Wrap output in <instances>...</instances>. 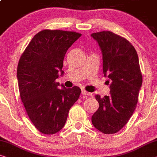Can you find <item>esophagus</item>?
<instances>
[{
  "mask_svg": "<svg viewBox=\"0 0 157 157\" xmlns=\"http://www.w3.org/2000/svg\"><path fill=\"white\" fill-rule=\"evenodd\" d=\"M82 94L85 98H87L88 96H91L92 93H90V92L85 91V90H82Z\"/></svg>",
  "mask_w": 157,
  "mask_h": 157,
  "instance_id": "obj_1",
  "label": "esophagus"
}]
</instances>
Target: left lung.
<instances>
[{"label": "left lung", "mask_w": 157, "mask_h": 157, "mask_svg": "<svg viewBox=\"0 0 157 157\" xmlns=\"http://www.w3.org/2000/svg\"><path fill=\"white\" fill-rule=\"evenodd\" d=\"M102 54L103 73L109 79L110 95L96 94L99 108L92 117L94 127L104 134L123 128L136 107L142 85L137 52L127 40L110 31L91 35Z\"/></svg>", "instance_id": "obj_1"}]
</instances>
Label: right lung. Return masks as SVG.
Masks as SVG:
<instances>
[{
    "label": "right lung",
    "mask_w": 157,
    "mask_h": 157,
    "mask_svg": "<svg viewBox=\"0 0 157 157\" xmlns=\"http://www.w3.org/2000/svg\"><path fill=\"white\" fill-rule=\"evenodd\" d=\"M75 32L44 30L33 37L20 58L17 78L21 100L37 129L53 134L63 129L69 110L81 90L75 86L59 89L56 79L68 48L81 36Z\"/></svg>",
    "instance_id": "1"
}]
</instances>
